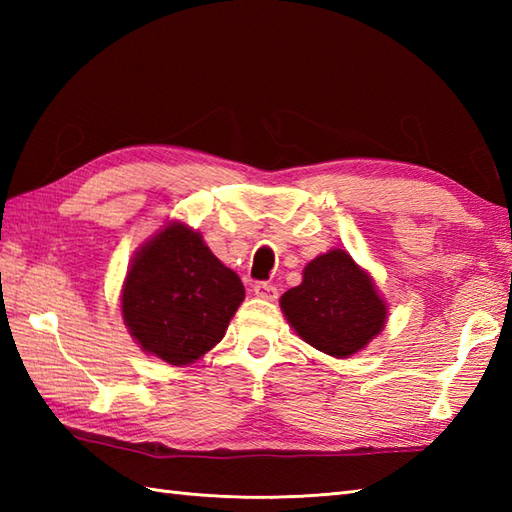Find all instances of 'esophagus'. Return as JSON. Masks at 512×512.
<instances>
[{
  "instance_id": "34e87169",
  "label": "esophagus",
  "mask_w": 512,
  "mask_h": 512,
  "mask_svg": "<svg viewBox=\"0 0 512 512\" xmlns=\"http://www.w3.org/2000/svg\"><path fill=\"white\" fill-rule=\"evenodd\" d=\"M253 290L259 299H266V301L277 299V288L273 284H268V281H257Z\"/></svg>"
}]
</instances>
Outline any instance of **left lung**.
<instances>
[{"instance_id": "left-lung-1", "label": "left lung", "mask_w": 512, "mask_h": 512, "mask_svg": "<svg viewBox=\"0 0 512 512\" xmlns=\"http://www.w3.org/2000/svg\"><path fill=\"white\" fill-rule=\"evenodd\" d=\"M281 310L303 341L347 358L385 328L387 308L345 250H330L303 270L301 286L281 297Z\"/></svg>"}]
</instances>
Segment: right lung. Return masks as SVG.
I'll list each match as a JSON object with an SVG mask.
<instances>
[{"label":"right lung","mask_w":512,"mask_h":512,"mask_svg":"<svg viewBox=\"0 0 512 512\" xmlns=\"http://www.w3.org/2000/svg\"><path fill=\"white\" fill-rule=\"evenodd\" d=\"M242 299V281L202 237L171 224L134 257L123 319L145 352L187 365L222 341Z\"/></svg>","instance_id":"1"}]
</instances>
